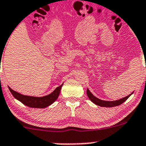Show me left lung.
I'll return each instance as SVG.
<instances>
[{
	"mask_svg": "<svg viewBox=\"0 0 146 146\" xmlns=\"http://www.w3.org/2000/svg\"><path fill=\"white\" fill-rule=\"evenodd\" d=\"M131 94H133L132 92ZM131 94L129 95H128L127 97H125V98H122V99L118 100L116 101H104V100H101L98 99L96 97L94 96L88 89H87V95H88V98L93 103H95V104L98 106H100V107H116V106H118L121 104L122 103L124 102L128 98L130 97V95H131Z\"/></svg>",
	"mask_w": 146,
	"mask_h": 146,
	"instance_id": "8db88e82",
	"label": "left lung"
}]
</instances>
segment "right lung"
I'll use <instances>...</instances> for the list:
<instances>
[{
	"label": "right lung",
	"instance_id": "right-lung-1",
	"mask_svg": "<svg viewBox=\"0 0 146 146\" xmlns=\"http://www.w3.org/2000/svg\"><path fill=\"white\" fill-rule=\"evenodd\" d=\"M62 85L63 84L58 86V88H56L55 90L48 95L41 97V98L21 95L20 93H18V92L12 90L10 87H8V88H9L10 92L13 95V97L15 99H17V100L21 102L23 104H25L26 106L32 107V108H45V107H48V106H49L50 104H51L53 102L56 100L60 94V91H61Z\"/></svg>",
	"mask_w": 146,
	"mask_h": 146
}]
</instances>
